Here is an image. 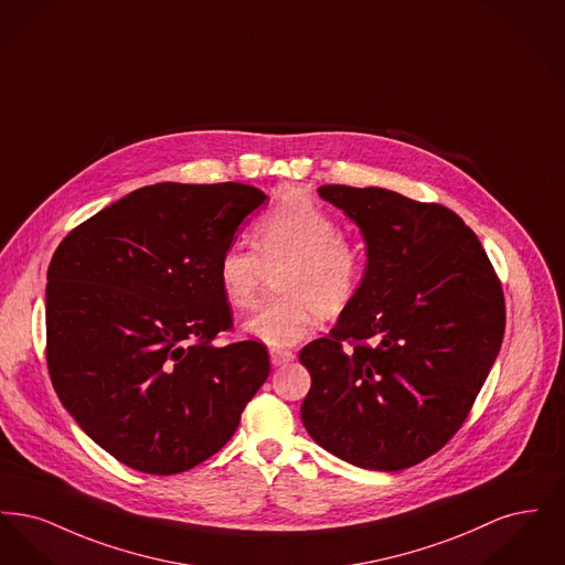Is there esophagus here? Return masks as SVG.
Here are the masks:
<instances>
[{"label": "esophagus", "instance_id": "esophagus-1", "mask_svg": "<svg viewBox=\"0 0 565 565\" xmlns=\"http://www.w3.org/2000/svg\"><path fill=\"white\" fill-rule=\"evenodd\" d=\"M295 358L296 355L292 351L279 350V348H273V350H270V364H273V366H284V364L292 362Z\"/></svg>", "mask_w": 565, "mask_h": 565}]
</instances>
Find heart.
<instances>
[{"mask_svg": "<svg viewBox=\"0 0 565 565\" xmlns=\"http://www.w3.org/2000/svg\"><path fill=\"white\" fill-rule=\"evenodd\" d=\"M254 247L228 243L217 258V286L228 307L245 309L274 270L269 296L243 328L270 348L300 341L320 318H337L358 296L366 258L341 224L309 196L290 194L252 226Z\"/></svg>", "mask_w": 565, "mask_h": 565, "instance_id": "1", "label": "heart"}]
</instances>
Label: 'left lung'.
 <instances>
[{
    "instance_id": "1",
    "label": "left lung",
    "mask_w": 565,
    "mask_h": 565,
    "mask_svg": "<svg viewBox=\"0 0 565 565\" xmlns=\"http://www.w3.org/2000/svg\"><path fill=\"white\" fill-rule=\"evenodd\" d=\"M360 226L369 265L328 337L300 350L311 438L353 466L394 472L463 426L504 339L502 284L479 237L445 205L328 184Z\"/></svg>"
}]
</instances>
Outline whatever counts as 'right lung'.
Here are the masks:
<instances>
[{"mask_svg":"<svg viewBox=\"0 0 565 565\" xmlns=\"http://www.w3.org/2000/svg\"><path fill=\"white\" fill-rule=\"evenodd\" d=\"M265 199L239 182H162L58 243L46 286L54 392L125 466L159 477L199 466L267 381L263 343L214 345L233 328L217 258Z\"/></svg>","mask_w":565,"mask_h":565,"instance_id":"add662e5","label":"right lung"}]
</instances>
